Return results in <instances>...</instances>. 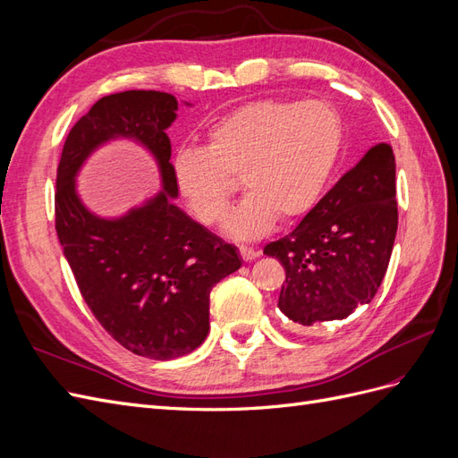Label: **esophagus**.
<instances>
[{"label": "esophagus", "instance_id": "esophagus-1", "mask_svg": "<svg viewBox=\"0 0 458 458\" xmlns=\"http://www.w3.org/2000/svg\"><path fill=\"white\" fill-rule=\"evenodd\" d=\"M239 252H241V258L244 261H252V259H256L259 256L258 250H252V248H248V246H241Z\"/></svg>", "mask_w": 458, "mask_h": 458}]
</instances>
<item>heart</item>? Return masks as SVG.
<instances>
[{
	"instance_id": "heart-1",
	"label": "heart",
	"mask_w": 458,
	"mask_h": 458,
	"mask_svg": "<svg viewBox=\"0 0 458 458\" xmlns=\"http://www.w3.org/2000/svg\"><path fill=\"white\" fill-rule=\"evenodd\" d=\"M342 148V123L323 101L263 99L219 118L200 148L174 157L179 197L202 225L225 221L241 179L248 197L227 221V234L256 241L279 217H306L321 200Z\"/></svg>"
}]
</instances>
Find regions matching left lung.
I'll list each match as a JSON object with an SVG mask.
<instances>
[{
  "mask_svg": "<svg viewBox=\"0 0 458 458\" xmlns=\"http://www.w3.org/2000/svg\"><path fill=\"white\" fill-rule=\"evenodd\" d=\"M397 233L395 157L387 143L367 150L298 227L263 254L286 271L279 310L303 327L342 321L370 303Z\"/></svg>",
  "mask_w": 458,
  "mask_h": 458,
  "instance_id": "8db88e82",
  "label": "left lung"
}]
</instances>
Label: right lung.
<instances>
[{"label":"right lung","mask_w":458,"mask_h":458,"mask_svg":"<svg viewBox=\"0 0 458 458\" xmlns=\"http://www.w3.org/2000/svg\"><path fill=\"white\" fill-rule=\"evenodd\" d=\"M175 110L177 99L164 91L103 97L68 133L55 192V229L88 308L120 345L157 361L199 348L210 330V290L242 266L237 248L172 200L179 192L165 130ZM113 139L151 152L163 191L120 218H101L81 202L75 175Z\"/></svg>","instance_id":"right-lung-1"}]
</instances>
